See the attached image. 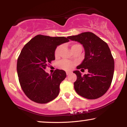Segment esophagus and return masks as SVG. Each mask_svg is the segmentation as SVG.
<instances>
[{"label":"esophagus","mask_w":127,"mask_h":127,"mask_svg":"<svg viewBox=\"0 0 127 127\" xmlns=\"http://www.w3.org/2000/svg\"><path fill=\"white\" fill-rule=\"evenodd\" d=\"M66 73L67 75H69V74H71V73H72V72H69V71H67V72H66Z\"/></svg>","instance_id":"esophagus-1"}]
</instances>
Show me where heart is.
<instances>
[{"mask_svg": "<svg viewBox=\"0 0 127 127\" xmlns=\"http://www.w3.org/2000/svg\"><path fill=\"white\" fill-rule=\"evenodd\" d=\"M80 46H81L79 44H77V43H72V44H70L71 50H72V51H73V50L75 49L76 47H80ZM62 50V45L58 46L56 48H55V51H54V55L55 57H57H57H59L60 56ZM58 66L60 67L61 69L68 70L72 69V67H73V64L71 63V62L68 61L62 60L59 62Z\"/></svg>", "mask_w": 127, "mask_h": 127, "instance_id": "heart-1", "label": "heart"}]
</instances>
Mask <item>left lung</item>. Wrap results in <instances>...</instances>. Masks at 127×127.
Listing matches in <instances>:
<instances>
[{"mask_svg":"<svg viewBox=\"0 0 127 127\" xmlns=\"http://www.w3.org/2000/svg\"><path fill=\"white\" fill-rule=\"evenodd\" d=\"M68 38L84 47V60L77 69H87L88 72L82 76L79 70L74 71L77 75L74 90L79 95L88 99L100 98L109 90L113 77L114 61L108 45L90 32Z\"/></svg>","mask_w":127,"mask_h":127,"instance_id":"obj_1","label":"left lung"}]
</instances>
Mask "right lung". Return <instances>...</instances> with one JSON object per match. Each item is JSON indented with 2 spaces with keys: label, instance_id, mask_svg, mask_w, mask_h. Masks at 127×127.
Returning a JSON list of instances; mask_svg holds the SVG:
<instances>
[{
  "label": "right lung",
  "instance_id": "add662e5",
  "mask_svg": "<svg viewBox=\"0 0 127 127\" xmlns=\"http://www.w3.org/2000/svg\"><path fill=\"white\" fill-rule=\"evenodd\" d=\"M69 41L68 37L38 34L22 49L17 60V73L21 87L31 100L47 103L58 95L61 83L66 76V72L57 69L49 75L44 69L55 60L57 47Z\"/></svg>",
  "mask_w": 127,
  "mask_h": 127
}]
</instances>
